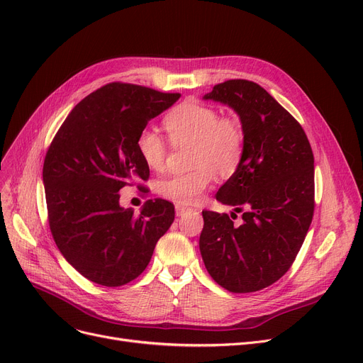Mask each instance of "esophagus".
<instances>
[{
  "label": "esophagus",
  "instance_id": "34e87169",
  "mask_svg": "<svg viewBox=\"0 0 363 363\" xmlns=\"http://www.w3.org/2000/svg\"><path fill=\"white\" fill-rule=\"evenodd\" d=\"M175 212H177V216H182L185 212H188V208L184 207V206L177 204V206H175Z\"/></svg>",
  "mask_w": 363,
  "mask_h": 363
}]
</instances>
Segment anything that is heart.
Here are the masks:
<instances>
[{
    "mask_svg": "<svg viewBox=\"0 0 363 363\" xmlns=\"http://www.w3.org/2000/svg\"><path fill=\"white\" fill-rule=\"evenodd\" d=\"M164 129L172 144L191 145L189 164L194 167L160 181L159 193L167 200L182 206L196 204L213 175L231 177L241 163L245 144L242 125L237 118H220L213 107L182 103L164 118ZM137 148L150 169L163 167L167 147L156 130H141Z\"/></svg>",
    "mask_w": 363,
    "mask_h": 363,
    "instance_id": "heart-1",
    "label": "heart"
}]
</instances>
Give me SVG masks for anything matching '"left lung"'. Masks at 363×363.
<instances>
[{"instance_id":"8db88e82","label":"left lung","mask_w":363,"mask_h":363,"mask_svg":"<svg viewBox=\"0 0 363 363\" xmlns=\"http://www.w3.org/2000/svg\"><path fill=\"white\" fill-rule=\"evenodd\" d=\"M203 99L238 114L245 144L238 169L216 193L218 201L243 213V223L237 227L226 213L203 211L200 253L220 287L259 291L290 269L309 231L313 152L300 123L252 81L218 84Z\"/></svg>"}]
</instances>
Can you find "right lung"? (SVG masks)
<instances>
[{"instance_id":"1","label":"right lung","mask_w":363,"mask_h":363,"mask_svg":"<svg viewBox=\"0 0 363 363\" xmlns=\"http://www.w3.org/2000/svg\"><path fill=\"white\" fill-rule=\"evenodd\" d=\"M181 94L113 82L76 104L43 169L52 238L86 279L121 287L140 277L175 219L172 203L148 200L135 215L119 204L123 186L150 177L137 140Z\"/></svg>"}]
</instances>
